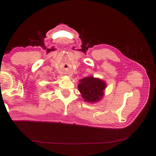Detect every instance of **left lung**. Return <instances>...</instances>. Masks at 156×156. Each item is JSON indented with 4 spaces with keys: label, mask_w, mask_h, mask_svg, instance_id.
<instances>
[{
    "label": "left lung",
    "mask_w": 156,
    "mask_h": 156,
    "mask_svg": "<svg viewBox=\"0 0 156 156\" xmlns=\"http://www.w3.org/2000/svg\"><path fill=\"white\" fill-rule=\"evenodd\" d=\"M79 82L78 90L86 102L95 103L103 98L106 88V83L104 80L90 76L81 79Z\"/></svg>",
    "instance_id": "obj_1"
}]
</instances>
